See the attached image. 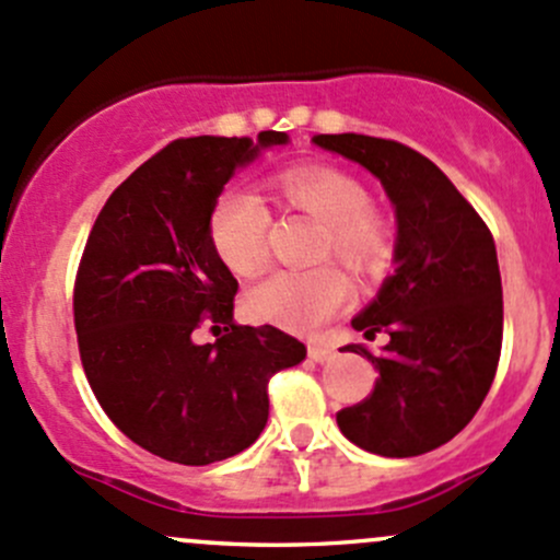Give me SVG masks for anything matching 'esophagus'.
<instances>
[{
  "mask_svg": "<svg viewBox=\"0 0 560 560\" xmlns=\"http://www.w3.org/2000/svg\"><path fill=\"white\" fill-rule=\"evenodd\" d=\"M310 359L315 361V364H326V361H331L334 355H337V350L331 348V345H323V342H313L310 345Z\"/></svg>",
  "mask_w": 560,
  "mask_h": 560,
  "instance_id": "1",
  "label": "esophagus"
}]
</instances>
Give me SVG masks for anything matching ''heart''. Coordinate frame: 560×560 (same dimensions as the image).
<instances>
[{
  "label": "heart",
  "mask_w": 560,
  "mask_h": 560,
  "mask_svg": "<svg viewBox=\"0 0 560 560\" xmlns=\"http://www.w3.org/2000/svg\"><path fill=\"white\" fill-rule=\"evenodd\" d=\"M275 199L323 226L320 261L337 258L355 278H374L394 253L390 229L372 210L364 183L326 164H299L272 177ZM269 210L245 188H226L207 218L212 250L234 275L250 278L267 264ZM350 282L337 267L275 272L247 293V313L291 331H313L348 304Z\"/></svg>",
  "instance_id": "heart-1"
}]
</instances>
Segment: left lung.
Listing matches in <instances>:
<instances>
[{"mask_svg": "<svg viewBox=\"0 0 560 560\" xmlns=\"http://www.w3.org/2000/svg\"><path fill=\"white\" fill-rule=\"evenodd\" d=\"M383 183L396 207V269L353 318L355 331L388 334L366 355L380 377L372 394L337 412L353 445L385 458L423 455L451 442L491 390L501 355V275L486 221L425 155L366 135H318Z\"/></svg>", "mask_w": 560, "mask_h": 560, "instance_id": "8db88e82", "label": "left lung"}]
</instances>
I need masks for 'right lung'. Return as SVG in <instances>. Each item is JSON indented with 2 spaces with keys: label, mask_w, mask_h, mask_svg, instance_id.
<instances>
[{
  "label": "right lung",
  "mask_w": 560,
  "mask_h": 560,
  "mask_svg": "<svg viewBox=\"0 0 560 560\" xmlns=\"http://www.w3.org/2000/svg\"><path fill=\"white\" fill-rule=\"evenodd\" d=\"M282 142L285 131L170 142L109 194L85 242L74 278L85 377L107 418L159 458L207 466L250 447L272 374L307 355L280 328L234 323L237 280L207 234L234 170ZM205 322L219 339L196 346Z\"/></svg>",
  "instance_id": "obj_1"
}]
</instances>
